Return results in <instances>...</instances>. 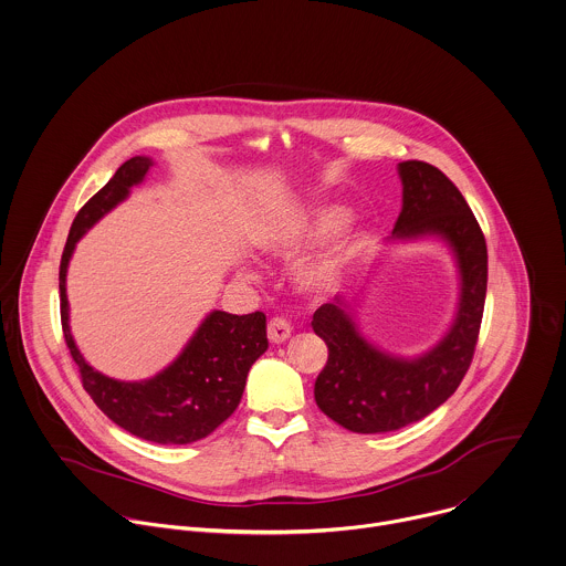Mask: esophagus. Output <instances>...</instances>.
Returning a JSON list of instances; mask_svg holds the SVG:
<instances>
[{
    "label": "esophagus",
    "instance_id": "obj_1",
    "mask_svg": "<svg viewBox=\"0 0 566 566\" xmlns=\"http://www.w3.org/2000/svg\"><path fill=\"white\" fill-rule=\"evenodd\" d=\"M290 336H292V325H290L285 318H272V321L268 323V338H270V343L281 345V343H285Z\"/></svg>",
    "mask_w": 566,
    "mask_h": 566
}]
</instances>
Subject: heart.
I'll use <instances>...</instances> for the list:
<instances>
[{
	"mask_svg": "<svg viewBox=\"0 0 566 566\" xmlns=\"http://www.w3.org/2000/svg\"><path fill=\"white\" fill-rule=\"evenodd\" d=\"M343 219H345V212L338 208H314V210L301 214L294 223L272 232L261 245L272 256L292 259L305 245H310L318 237L338 228V223ZM349 250H352V245H349L347 237H338L323 252H318L314 259H310L307 263L301 265L298 283L310 292L332 290L347 263Z\"/></svg>",
	"mask_w": 566,
	"mask_h": 566,
	"instance_id": "1",
	"label": "heart"
}]
</instances>
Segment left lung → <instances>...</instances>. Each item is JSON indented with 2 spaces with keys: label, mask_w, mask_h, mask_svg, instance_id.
<instances>
[{
  "label": "left lung",
  "mask_w": 566,
  "mask_h": 566,
  "mask_svg": "<svg viewBox=\"0 0 566 566\" xmlns=\"http://www.w3.org/2000/svg\"><path fill=\"white\" fill-rule=\"evenodd\" d=\"M397 171L401 212L390 239H443L457 259L461 294L448 334L417 358L390 356L365 340L354 307L343 298L314 312L312 327L329 349L314 386L316 403L336 423L363 434L419 421L457 390L474 356L488 292V245L465 197L428 163L406 160Z\"/></svg>",
  "instance_id": "1"
}]
</instances>
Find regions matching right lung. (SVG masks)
<instances>
[{
  "label": "right lung",
  "instance_id": "obj_1",
  "mask_svg": "<svg viewBox=\"0 0 566 566\" xmlns=\"http://www.w3.org/2000/svg\"><path fill=\"white\" fill-rule=\"evenodd\" d=\"M151 158L127 160L114 178L76 214L59 268L61 325L65 345L78 365L83 388L94 403L127 432L154 443H192L221 426L239 406L245 377L268 349L265 314L245 316L210 312L197 327L182 354L158 376L143 381H120L92 369L70 334L65 274L76 241L151 169Z\"/></svg>",
  "mask_w": 566,
  "mask_h": 566
}]
</instances>
